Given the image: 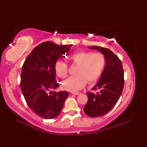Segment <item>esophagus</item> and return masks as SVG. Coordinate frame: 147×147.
Wrapping results in <instances>:
<instances>
[{
	"label": "esophagus",
	"mask_w": 147,
	"mask_h": 147,
	"mask_svg": "<svg viewBox=\"0 0 147 147\" xmlns=\"http://www.w3.org/2000/svg\"><path fill=\"white\" fill-rule=\"evenodd\" d=\"M72 94L73 95H78L81 94L80 92H72Z\"/></svg>",
	"instance_id": "1"
}]
</instances>
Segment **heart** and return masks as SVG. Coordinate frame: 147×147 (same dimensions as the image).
Segmentation results:
<instances>
[{
    "mask_svg": "<svg viewBox=\"0 0 147 147\" xmlns=\"http://www.w3.org/2000/svg\"><path fill=\"white\" fill-rule=\"evenodd\" d=\"M72 64L78 65L76 76H71L62 83V88L67 91L75 92L82 89L88 82H96L100 77L105 67L106 59L102 53L80 51L74 53L69 57ZM54 69L60 78H65L67 75V65L65 62L57 61Z\"/></svg>",
    "mask_w": 147,
    "mask_h": 147,
    "instance_id": "obj_1",
    "label": "heart"
}]
</instances>
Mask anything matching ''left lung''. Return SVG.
<instances>
[{
  "label": "left lung",
  "mask_w": 147,
  "mask_h": 147,
  "mask_svg": "<svg viewBox=\"0 0 147 147\" xmlns=\"http://www.w3.org/2000/svg\"><path fill=\"white\" fill-rule=\"evenodd\" d=\"M88 48L100 51L106 59L100 78L92 89L98 92L87 93L88 102L83 108L88 116L98 117L110 111L119 99L124 87V71L120 59L111 50L97 46Z\"/></svg>",
  "instance_id": "obj_1"
}]
</instances>
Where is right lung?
<instances>
[{
	"mask_svg": "<svg viewBox=\"0 0 147 147\" xmlns=\"http://www.w3.org/2000/svg\"><path fill=\"white\" fill-rule=\"evenodd\" d=\"M72 45H58L45 42L36 46L26 57L21 73V90L27 105L42 118L53 119L61 113L69 93L52 91L59 86L55 81L54 66L57 59L70 50Z\"/></svg>",
	"mask_w": 147,
	"mask_h": 147,
	"instance_id": "obj_1",
	"label": "right lung"
}]
</instances>
